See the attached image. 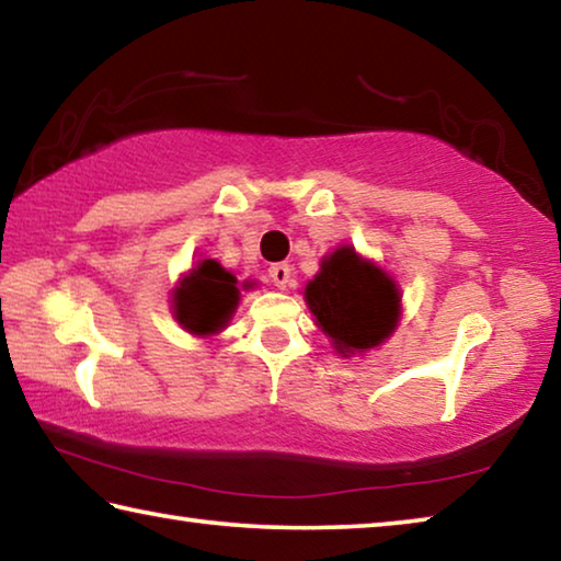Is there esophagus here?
Segmentation results:
<instances>
[{
    "mask_svg": "<svg viewBox=\"0 0 561 561\" xmlns=\"http://www.w3.org/2000/svg\"><path fill=\"white\" fill-rule=\"evenodd\" d=\"M289 277H291V270H289V264H284V262H277V264H272L270 267V279L277 284L279 289H284L289 284Z\"/></svg>",
    "mask_w": 561,
    "mask_h": 561,
    "instance_id": "esophagus-1",
    "label": "esophagus"
}]
</instances>
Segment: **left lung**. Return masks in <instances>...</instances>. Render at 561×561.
<instances>
[{"label":"left lung","instance_id":"left-lung-1","mask_svg":"<svg viewBox=\"0 0 561 561\" xmlns=\"http://www.w3.org/2000/svg\"><path fill=\"white\" fill-rule=\"evenodd\" d=\"M304 297L339 354H354L381 344L398 321V289L383 270L364 262L351 247H339L321 262Z\"/></svg>","mask_w":561,"mask_h":561}]
</instances>
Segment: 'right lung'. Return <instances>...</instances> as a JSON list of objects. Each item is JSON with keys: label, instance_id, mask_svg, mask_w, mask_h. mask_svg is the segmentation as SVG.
Returning a JSON list of instances; mask_svg holds the SVG:
<instances>
[{"label": "right lung", "instance_id": "obj_1", "mask_svg": "<svg viewBox=\"0 0 561 561\" xmlns=\"http://www.w3.org/2000/svg\"><path fill=\"white\" fill-rule=\"evenodd\" d=\"M240 301L234 274L215 260L197 262L190 277L175 289V317L193 334H217Z\"/></svg>", "mask_w": 561, "mask_h": 561}]
</instances>
